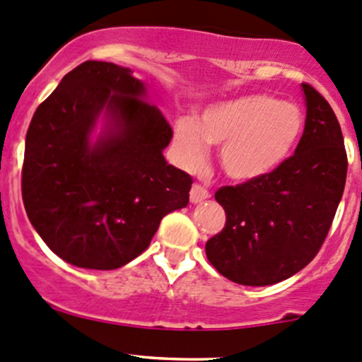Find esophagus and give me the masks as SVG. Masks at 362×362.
Listing matches in <instances>:
<instances>
[{"instance_id": "obj_1", "label": "esophagus", "mask_w": 362, "mask_h": 362, "mask_svg": "<svg viewBox=\"0 0 362 362\" xmlns=\"http://www.w3.org/2000/svg\"><path fill=\"white\" fill-rule=\"evenodd\" d=\"M209 197V190L201 184H194L192 189H190V202L197 204V202L208 199Z\"/></svg>"}]
</instances>
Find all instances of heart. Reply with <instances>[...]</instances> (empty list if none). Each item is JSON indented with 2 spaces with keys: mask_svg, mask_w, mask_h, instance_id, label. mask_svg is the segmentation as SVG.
<instances>
[{
  "mask_svg": "<svg viewBox=\"0 0 362 362\" xmlns=\"http://www.w3.org/2000/svg\"><path fill=\"white\" fill-rule=\"evenodd\" d=\"M304 118L293 103L264 94L218 103L199 120L180 118L175 125L173 153L185 170H197L209 146H221L220 165L235 180H254L278 168L296 148Z\"/></svg>",
  "mask_w": 362,
  "mask_h": 362,
  "instance_id": "b5f03b06",
  "label": "heart"
}]
</instances>
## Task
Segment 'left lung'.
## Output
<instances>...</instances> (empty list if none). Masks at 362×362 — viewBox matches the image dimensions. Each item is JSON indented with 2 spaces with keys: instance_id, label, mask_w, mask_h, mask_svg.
Here are the masks:
<instances>
[{
  "instance_id": "1",
  "label": "left lung",
  "mask_w": 362,
  "mask_h": 362,
  "mask_svg": "<svg viewBox=\"0 0 362 362\" xmlns=\"http://www.w3.org/2000/svg\"><path fill=\"white\" fill-rule=\"evenodd\" d=\"M305 125L296 153L264 177L214 192L223 230L206 242L209 263L240 285L278 284L315 259L342 199L347 153L332 106L303 84Z\"/></svg>"
}]
</instances>
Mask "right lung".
<instances>
[{
  "label": "right lung",
  "mask_w": 362,
  "mask_h": 362,
  "mask_svg": "<svg viewBox=\"0 0 362 362\" xmlns=\"http://www.w3.org/2000/svg\"><path fill=\"white\" fill-rule=\"evenodd\" d=\"M132 71L84 62L35 110L25 137L22 199L47 247L66 263L117 269L151 244L163 216L185 208L192 177L168 165L173 130ZM103 109L109 132H90Z\"/></svg>",
  "instance_id": "right-lung-1"
}]
</instances>
